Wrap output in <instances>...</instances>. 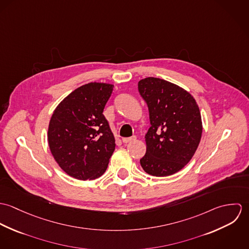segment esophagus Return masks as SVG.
<instances>
[{
    "label": "esophagus",
    "mask_w": 249,
    "mask_h": 249,
    "mask_svg": "<svg viewBox=\"0 0 249 249\" xmlns=\"http://www.w3.org/2000/svg\"><path fill=\"white\" fill-rule=\"evenodd\" d=\"M135 140H136V136H132V137H129V138H123V142L127 143V142H132V141H135Z\"/></svg>",
    "instance_id": "34e87169"
}]
</instances>
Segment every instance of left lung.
I'll list each match as a JSON object with an SVG mask.
<instances>
[{
    "mask_svg": "<svg viewBox=\"0 0 249 249\" xmlns=\"http://www.w3.org/2000/svg\"><path fill=\"white\" fill-rule=\"evenodd\" d=\"M151 126L145 134L142 170L153 177H168L182 170L194 156L202 135V121L194 97L170 81L145 77L138 82Z\"/></svg>",
    "mask_w": 249,
    "mask_h": 249,
    "instance_id": "obj_1",
    "label": "left lung"
}]
</instances>
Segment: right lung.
<instances>
[{
	"label": "right lung",
	"instance_id": "right-lung-1",
	"mask_svg": "<svg viewBox=\"0 0 249 249\" xmlns=\"http://www.w3.org/2000/svg\"><path fill=\"white\" fill-rule=\"evenodd\" d=\"M113 88L104 82L84 84L69 94L51 117V152L71 178L93 180L107 171L116 143L103 112Z\"/></svg>",
	"mask_w": 249,
	"mask_h": 249
}]
</instances>
